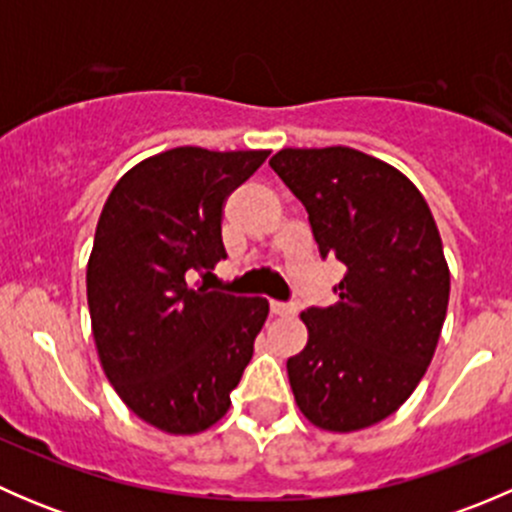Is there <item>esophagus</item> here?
Here are the masks:
<instances>
[{"instance_id":"esophagus-1","label":"esophagus","mask_w":512,"mask_h":512,"mask_svg":"<svg viewBox=\"0 0 512 512\" xmlns=\"http://www.w3.org/2000/svg\"><path fill=\"white\" fill-rule=\"evenodd\" d=\"M270 309L277 317H292V314H297V304L292 302H270Z\"/></svg>"}]
</instances>
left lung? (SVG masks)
<instances>
[{
	"label": "left lung",
	"mask_w": 512,
	"mask_h": 512,
	"mask_svg": "<svg viewBox=\"0 0 512 512\" xmlns=\"http://www.w3.org/2000/svg\"><path fill=\"white\" fill-rule=\"evenodd\" d=\"M270 165L307 208L322 260L347 270L337 304L302 312L294 401L327 431L374 426L414 394L441 337L451 275L436 220L404 173L354 148H285Z\"/></svg>",
	"instance_id": "obj_1"
}]
</instances>
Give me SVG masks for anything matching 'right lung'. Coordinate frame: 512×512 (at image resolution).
I'll return each mask as SVG.
<instances>
[{
	"label": "right lung",
	"mask_w": 512,
	"mask_h": 512,
	"mask_svg": "<svg viewBox=\"0 0 512 512\" xmlns=\"http://www.w3.org/2000/svg\"><path fill=\"white\" fill-rule=\"evenodd\" d=\"M270 156L183 146L128 170L108 195L86 270L103 371L123 404L168 433L230 409L270 304L190 287L227 252L223 203Z\"/></svg>",
	"instance_id": "obj_1"
}]
</instances>
